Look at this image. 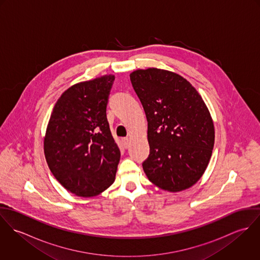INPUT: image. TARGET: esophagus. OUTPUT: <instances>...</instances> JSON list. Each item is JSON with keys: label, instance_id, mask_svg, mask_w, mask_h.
<instances>
[{"label": "esophagus", "instance_id": "1", "mask_svg": "<svg viewBox=\"0 0 260 260\" xmlns=\"http://www.w3.org/2000/svg\"><path fill=\"white\" fill-rule=\"evenodd\" d=\"M122 143H123V146H124L125 148H128V147H129V144H130L129 138H123V139H122Z\"/></svg>", "mask_w": 260, "mask_h": 260}]
</instances>
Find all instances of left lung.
Segmentation results:
<instances>
[{
  "label": "left lung",
  "mask_w": 260,
  "mask_h": 260,
  "mask_svg": "<svg viewBox=\"0 0 260 260\" xmlns=\"http://www.w3.org/2000/svg\"><path fill=\"white\" fill-rule=\"evenodd\" d=\"M130 80L148 122L146 176L171 192L194 185L214 146L213 121L201 96L183 77L166 70H136Z\"/></svg>",
  "instance_id": "left-lung-1"
}]
</instances>
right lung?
<instances>
[{"label": "right lung", "instance_id": "1", "mask_svg": "<svg viewBox=\"0 0 260 260\" xmlns=\"http://www.w3.org/2000/svg\"><path fill=\"white\" fill-rule=\"evenodd\" d=\"M114 80L105 75L70 87L48 123L44 140L48 166L59 183L78 196H95L115 180L120 150L106 115Z\"/></svg>", "mask_w": 260, "mask_h": 260}]
</instances>
